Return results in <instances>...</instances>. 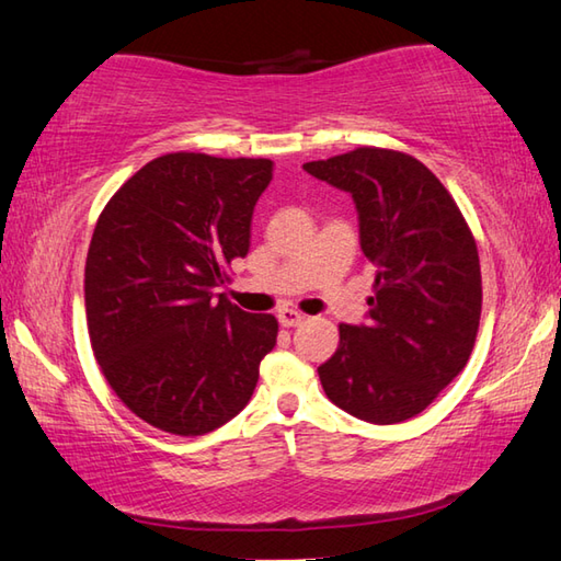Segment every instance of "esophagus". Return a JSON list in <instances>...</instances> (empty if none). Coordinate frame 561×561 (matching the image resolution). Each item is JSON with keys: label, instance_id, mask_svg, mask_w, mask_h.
I'll list each match as a JSON object with an SVG mask.
<instances>
[{"label": "esophagus", "instance_id": "obj_1", "mask_svg": "<svg viewBox=\"0 0 561 561\" xmlns=\"http://www.w3.org/2000/svg\"><path fill=\"white\" fill-rule=\"evenodd\" d=\"M277 319H279V323L284 325V329H291V325H299L304 321V313L294 311V309H282L277 313Z\"/></svg>", "mask_w": 561, "mask_h": 561}]
</instances>
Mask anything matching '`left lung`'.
<instances>
[{
  "label": "left lung",
  "mask_w": 561,
  "mask_h": 561,
  "mask_svg": "<svg viewBox=\"0 0 561 561\" xmlns=\"http://www.w3.org/2000/svg\"><path fill=\"white\" fill-rule=\"evenodd\" d=\"M348 191L373 267L368 325H339L323 392L358 420L397 424L426 410L466 368L481 323L476 238L451 193L404 151L358 147L304 164Z\"/></svg>",
  "instance_id": "obj_1"
}]
</instances>
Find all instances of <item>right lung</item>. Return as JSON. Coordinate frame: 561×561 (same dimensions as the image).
I'll return each mask as SVG.
<instances>
[{
	"instance_id": "1",
	"label": "right lung",
	"mask_w": 561,
	"mask_h": 561,
	"mask_svg": "<svg viewBox=\"0 0 561 561\" xmlns=\"http://www.w3.org/2000/svg\"><path fill=\"white\" fill-rule=\"evenodd\" d=\"M270 159L157 157L107 201L85 260L95 360L129 412L161 432L208 434L250 402L277 343L272 313L218 294L250 250Z\"/></svg>"
}]
</instances>
